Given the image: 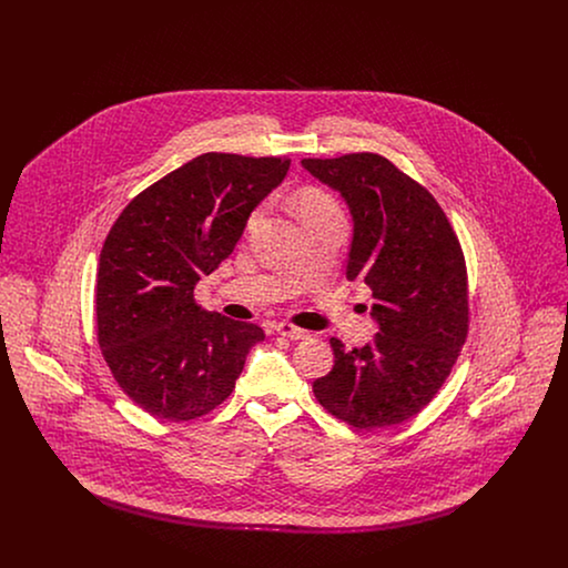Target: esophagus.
I'll use <instances>...</instances> for the list:
<instances>
[{
    "instance_id": "34e87169",
    "label": "esophagus",
    "mask_w": 568,
    "mask_h": 568,
    "mask_svg": "<svg viewBox=\"0 0 568 568\" xmlns=\"http://www.w3.org/2000/svg\"><path fill=\"white\" fill-rule=\"evenodd\" d=\"M274 329H276L281 336H287V338H292V341H304V338H308V332H306V329H302V327H297V325L294 324H287V322L274 325Z\"/></svg>"
}]
</instances>
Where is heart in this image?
Listing matches in <instances>:
<instances>
[{"instance_id": "heart-1", "label": "heart", "mask_w": 568, "mask_h": 568, "mask_svg": "<svg viewBox=\"0 0 568 568\" xmlns=\"http://www.w3.org/2000/svg\"><path fill=\"white\" fill-rule=\"evenodd\" d=\"M296 211L304 227L320 223V221H345V213L341 202L320 187H302L296 193ZM264 215V206H255L248 216H246V230H253L257 225V221Z\"/></svg>"}]
</instances>
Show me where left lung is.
<instances>
[{
    "label": "left lung",
    "instance_id": "1",
    "mask_svg": "<svg viewBox=\"0 0 568 568\" xmlns=\"http://www.w3.org/2000/svg\"><path fill=\"white\" fill-rule=\"evenodd\" d=\"M341 191L353 215L347 278L373 290L378 334L345 349L313 383L317 403L357 430L396 426L424 410L468 336V272L458 234L433 193L377 153L302 160Z\"/></svg>",
    "mask_w": 568,
    "mask_h": 568
}]
</instances>
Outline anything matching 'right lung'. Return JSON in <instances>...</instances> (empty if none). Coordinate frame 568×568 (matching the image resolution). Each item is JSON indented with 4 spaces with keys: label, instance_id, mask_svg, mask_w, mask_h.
Masks as SVG:
<instances>
[{
    "label": "right lung",
    "instance_id": "add662e5",
    "mask_svg": "<svg viewBox=\"0 0 568 568\" xmlns=\"http://www.w3.org/2000/svg\"><path fill=\"white\" fill-rule=\"evenodd\" d=\"M290 158L204 153L140 191L112 223L95 278L98 345L128 398L197 419L236 387L260 325L204 311L193 287L234 251Z\"/></svg>",
    "mask_w": 568,
    "mask_h": 568
}]
</instances>
